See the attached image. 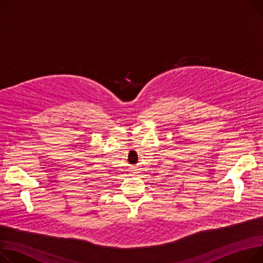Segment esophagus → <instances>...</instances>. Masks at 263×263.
<instances>
[{
    "label": "esophagus",
    "mask_w": 263,
    "mask_h": 263,
    "mask_svg": "<svg viewBox=\"0 0 263 263\" xmlns=\"http://www.w3.org/2000/svg\"><path fill=\"white\" fill-rule=\"evenodd\" d=\"M131 173H132V176H135V173H137V172H136V171H134V170H132V172H131Z\"/></svg>",
    "instance_id": "esophagus-1"
}]
</instances>
